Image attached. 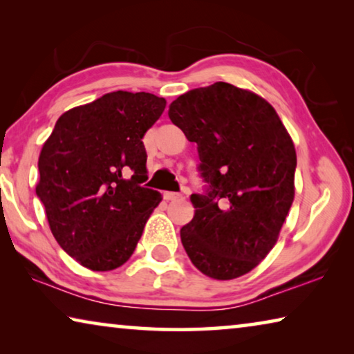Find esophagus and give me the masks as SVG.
<instances>
[{
    "label": "esophagus",
    "instance_id": "1",
    "mask_svg": "<svg viewBox=\"0 0 354 354\" xmlns=\"http://www.w3.org/2000/svg\"><path fill=\"white\" fill-rule=\"evenodd\" d=\"M164 198H165L167 201H171V200L181 198V195H179L178 192H164Z\"/></svg>",
    "mask_w": 354,
    "mask_h": 354
}]
</instances>
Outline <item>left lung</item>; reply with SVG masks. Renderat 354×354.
<instances>
[{
  "instance_id": "1",
  "label": "left lung",
  "mask_w": 354,
  "mask_h": 354,
  "mask_svg": "<svg viewBox=\"0 0 354 354\" xmlns=\"http://www.w3.org/2000/svg\"><path fill=\"white\" fill-rule=\"evenodd\" d=\"M169 117L196 143L205 183L181 227L185 253L209 278L242 277L270 253L292 206L290 136L266 100L227 82L181 95Z\"/></svg>"
}]
</instances>
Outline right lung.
I'll use <instances>...</instances> for the list:
<instances>
[{"instance_id":"obj_1","label":"right lung","mask_w":354,"mask_h":354,"mask_svg":"<svg viewBox=\"0 0 354 354\" xmlns=\"http://www.w3.org/2000/svg\"><path fill=\"white\" fill-rule=\"evenodd\" d=\"M165 109L147 92H111L62 113L39 158L35 187L65 253L95 272L123 266L159 205L143 187V136Z\"/></svg>"}]
</instances>
